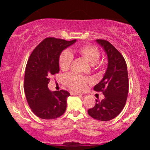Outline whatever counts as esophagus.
Segmentation results:
<instances>
[{"label":"esophagus","mask_w":150,"mask_h":150,"mask_svg":"<svg viewBox=\"0 0 150 150\" xmlns=\"http://www.w3.org/2000/svg\"><path fill=\"white\" fill-rule=\"evenodd\" d=\"M70 94L71 95H82V94H80V93H78V92H70Z\"/></svg>","instance_id":"esophagus-1"}]
</instances>
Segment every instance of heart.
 <instances>
[{
	"mask_svg": "<svg viewBox=\"0 0 150 150\" xmlns=\"http://www.w3.org/2000/svg\"><path fill=\"white\" fill-rule=\"evenodd\" d=\"M77 53L80 57L83 58L91 63L97 69H101L103 65L99 63L100 58V51L97 46L92 44H85L77 48ZM73 60L72 53L68 50H64L61 53L58 59L60 68L63 71L68 70L71 65ZM65 85L70 89L76 92H82L87 88L88 84L91 82L90 78L76 74H68L64 77Z\"/></svg>",
	"mask_w": 150,
	"mask_h": 150,
	"instance_id": "b5f03b06",
	"label": "heart"
}]
</instances>
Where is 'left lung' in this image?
<instances>
[{
    "instance_id": "left-lung-1",
    "label": "left lung",
    "mask_w": 150,
    "mask_h": 150,
    "mask_svg": "<svg viewBox=\"0 0 150 150\" xmlns=\"http://www.w3.org/2000/svg\"><path fill=\"white\" fill-rule=\"evenodd\" d=\"M108 57V67L103 79L94 86L96 92H101L104 99L96 100L88 114L94 119L108 121L118 116L124 108L128 94V70L122 54L108 41L97 39Z\"/></svg>"
}]
</instances>
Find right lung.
Here are the masks:
<instances>
[{"instance_id": "1", "label": "right lung", "mask_w": 150, "mask_h": 150, "mask_svg": "<svg viewBox=\"0 0 150 150\" xmlns=\"http://www.w3.org/2000/svg\"><path fill=\"white\" fill-rule=\"evenodd\" d=\"M75 42L48 37L31 53L26 65L24 90L32 112L39 118L54 119L65 113L70 93L63 89L51 92L48 84L50 77L59 72L61 53Z\"/></svg>"}]
</instances>
